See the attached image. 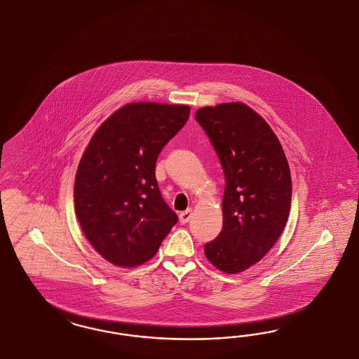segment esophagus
I'll list each match as a JSON object with an SVG mask.
<instances>
[{
	"instance_id": "34e87169",
	"label": "esophagus",
	"mask_w": 359,
	"mask_h": 359,
	"mask_svg": "<svg viewBox=\"0 0 359 359\" xmlns=\"http://www.w3.org/2000/svg\"><path fill=\"white\" fill-rule=\"evenodd\" d=\"M192 217V209L189 208V209H187L184 212H182L180 215H179V218H180V222L182 224H185V222H188L189 219Z\"/></svg>"
}]
</instances>
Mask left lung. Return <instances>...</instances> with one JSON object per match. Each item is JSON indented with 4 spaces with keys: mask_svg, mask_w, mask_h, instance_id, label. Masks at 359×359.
Listing matches in <instances>:
<instances>
[{
    "mask_svg": "<svg viewBox=\"0 0 359 359\" xmlns=\"http://www.w3.org/2000/svg\"><path fill=\"white\" fill-rule=\"evenodd\" d=\"M195 120L225 175L222 230L204 252L221 271H245L270 251L285 226L292 196L290 165L269 123L245 104L200 108Z\"/></svg>",
    "mask_w": 359,
    "mask_h": 359,
    "instance_id": "1",
    "label": "left lung"
}]
</instances>
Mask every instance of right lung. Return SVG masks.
Returning a JSON list of instances; mask_svg holds the SVG:
<instances>
[{
	"label": "right lung",
	"instance_id": "right-lung-1",
	"mask_svg": "<svg viewBox=\"0 0 359 359\" xmlns=\"http://www.w3.org/2000/svg\"><path fill=\"white\" fill-rule=\"evenodd\" d=\"M188 117L187 105L128 104L89 142L77 167L75 210L88 241L110 263L134 267L151 259L177 222L155 164Z\"/></svg>",
	"mask_w": 359,
	"mask_h": 359
}]
</instances>
